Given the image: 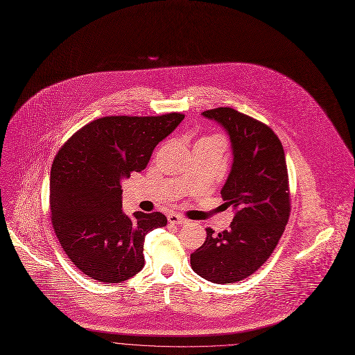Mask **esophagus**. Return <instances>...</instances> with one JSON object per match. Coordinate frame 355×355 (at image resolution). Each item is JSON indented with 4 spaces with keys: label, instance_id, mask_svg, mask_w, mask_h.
<instances>
[{
    "label": "esophagus",
    "instance_id": "34e87169",
    "mask_svg": "<svg viewBox=\"0 0 355 355\" xmlns=\"http://www.w3.org/2000/svg\"><path fill=\"white\" fill-rule=\"evenodd\" d=\"M167 220H168V223H171V224H180V225L188 223V220H187L184 216L178 214V213H170V214L167 216Z\"/></svg>",
    "mask_w": 355,
    "mask_h": 355
}]
</instances>
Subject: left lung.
I'll use <instances>...</instances> for the list:
<instances>
[{
	"instance_id": "left-lung-1",
	"label": "left lung",
	"mask_w": 355,
	"mask_h": 355,
	"mask_svg": "<svg viewBox=\"0 0 355 355\" xmlns=\"http://www.w3.org/2000/svg\"><path fill=\"white\" fill-rule=\"evenodd\" d=\"M202 114L231 139L234 159L221 198L235 216L228 230L214 234L206 228L191 266L207 282L228 284L254 275L282 239L291 210L288 173L283 145L270 127L231 107Z\"/></svg>"
}]
</instances>
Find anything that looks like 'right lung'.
I'll list each match as a JSON object with an SVG mask.
<instances>
[{
    "label": "right lung",
    "mask_w": 355,
    "mask_h": 355,
    "mask_svg": "<svg viewBox=\"0 0 355 355\" xmlns=\"http://www.w3.org/2000/svg\"><path fill=\"white\" fill-rule=\"evenodd\" d=\"M182 120L181 112L103 116L58 150L50 175L51 223L64 252L87 277L121 283L142 270L146 234L164 227L167 217L160 211L127 216L120 182L142 171Z\"/></svg>",
    "instance_id": "1"
}]
</instances>
